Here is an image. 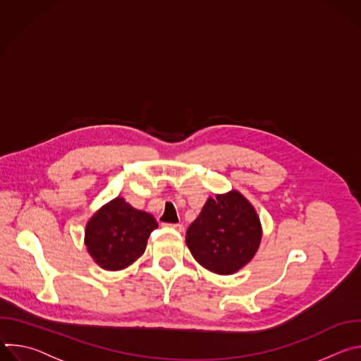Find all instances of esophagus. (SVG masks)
I'll return each instance as SVG.
<instances>
[{
	"label": "esophagus",
	"instance_id": "1",
	"mask_svg": "<svg viewBox=\"0 0 361 361\" xmlns=\"http://www.w3.org/2000/svg\"><path fill=\"white\" fill-rule=\"evenodd\" d=\"M167 227H171V228H174V230H177V231H183L184 230V226L183 224H180V223H177V224H166Z\"/></svg>",
	"mask_w": 361,
	"mask_h": 361
}]
</instances>
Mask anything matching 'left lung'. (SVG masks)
Segmentation results:
<instances>
[{
	"instance_id": "1",
	"label": "left lung",
	"mask_w": 361,
	"mask_h": 361,
	"mask_svg": "<svg viewBox=\"0 0 361 361\" xmlns=\"http://www.w3.org/2000/svg\"><path fill=\"white\" fill-rule=\"evenodd\" d=\"M262 241V223L250 201L233 190L209 198L185 234L194 259L217 274H234L251 262Z\"/></svg>"
}]
</instances>
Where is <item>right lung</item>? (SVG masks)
<instances>
[{"label": "right lung", "mask_w": 361, "mask_h": 361, "mask_svg": "<svg viewBox=\"0 0 361 361\" xmlns=\"http://www.w3.org/2000/svg\"><path fill=\"white\" fill-rule=\"evenodd\" d=\"M157 227L151 214L131 207L123 197H117L88 220L84 241L101 269L117 271L144 254L147 240Z\"/></svg>", "instance_id": "right-lung-1"}]
</instances>
